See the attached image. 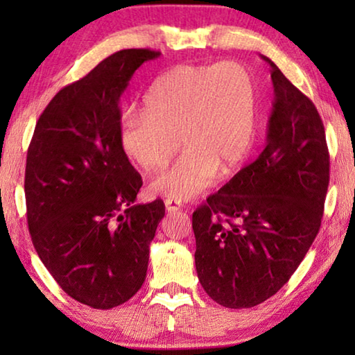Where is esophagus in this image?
I'll return each instance as SVG.
<instances>
[{
  "mask_svg": "<svg viewBox=\"0 0 355 355\" xmlns=\"http://www.w3.org/2000/svg\"><path fill=\"white\" fill-rule=\"evenodd\" d=\"M164 205L169 213H175V211H178V209H182V203L177 200H172V199H166Z\"/></svg>",
  "mask_w": 355,
  "mask_h": 355,
  "instance_id": "1",
  "label": "esophagus"
}]
</instances>
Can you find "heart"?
Wrapping results in <instances>:
<instances>
[{
    "mask_svg": "<svg viewBox=\"0 0 355 355\" xmlns=\"http://www.w3.org/2000/svg\"><path fill=\"white\" fill-rule=\"evenodd\" d=\"M257 128V86L250 70L233 61L177 65L150 86L144 110L120 120V147L142 169L164 166L150 180V194L177 202L194 199L248 158Z\"/></svg>",
    "mask_w": 355,
    "mask_h": 355,
    "instance_id": "b5f03b06",
    "label": "heart"
}]
</instances>
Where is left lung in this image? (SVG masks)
I'll list each match as a JSON object with an SVG mask.
<instances>
[{
  "label": "left lung",
  "instance_id": "8db88e82",
  "mask_svg": "<svg viewBox=\"0 0 355 355\" xmlns=\"http://www.w3.org/2000/svg\"><path fill=\"white\" fill-rule=\"evenodd\" d=\"M263 59L275 95L266 147L192 213L197 275L228 309L255 307L290 280L320 232L329 186L320 112Z\"/></svg>",
  "mask_w": 355,
  "mask_h": 355
}]
</instances>
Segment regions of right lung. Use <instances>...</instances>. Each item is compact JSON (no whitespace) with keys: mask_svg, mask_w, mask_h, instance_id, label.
Masks as SVG:
<instances>
[{"mask_svg":"<svg viewBox=\"0 0 355 355\" xmlns=\"http://www.w3.org/2000/svg\"><path fill=\"white\" fill-rule=\"evenodd\" d=\"M161 55L128 48L62 87L40 114L26 156L34 249L78 302L110 310L147 275L164 202L133 205L142 178L120 147V97L135 71Z\"/></svg>","mask_w":355,"mask_h":355,"instance_id":"obj_1","label":"right lung"}]
</instances>
